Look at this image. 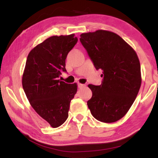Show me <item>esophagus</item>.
Wrapping results in <instances>:
<instances>
[{
  "mask_svg": "<svg viewBox=\"0 0 158 158\" xmlns=\"http://www.w3.org/2000/svg\"><path fill=\"white\" fill-rule=\"evenodd\" d=\"M78 87H79V88H84V87H85V85H84V84H81V83H79V84H78Z\"/></svg>",
  "mask_w": 158,
  "mask_h": 158,
  "instance_id": "esophagus-1",
  "label": "esophagus"
}]
</instances>
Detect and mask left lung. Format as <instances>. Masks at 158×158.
<instances>
[{"label": "left lung", "mask_w": 158, "mask_h": 158, "mask_svg": "<svg viewBox=\"0 0 158 158\" xmlns=\"http://www.w3.org/2000/svg\"><path fill=\"white\" fill-rule=\"evenodd\" d=\"M79 39L96 69L103 73L100 85H88L92 91L87 102L90 113L101 122H116L127 114L140 88L138 56L120 36L108 30L85 32Z\"/></svg>", "instance_id": "1"}]
</instances>
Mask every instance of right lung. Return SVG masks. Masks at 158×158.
I'll use <instances>...</instances> for the list:
<instances>
[{
	"mask_svg": "<svg viewBox=\"0 0 158 158\" xmlns=\"http://www.w3.org/2000/svg\"><path fill=\"white\" fill-rule=\"evenodd\" d=\"M78 41L75 34L53 35L30 52L22 76V85L35 112L52 128L62 125L68 117L70 101L77 84L59 79L66 71L65 59Z\"/></svg>",
	"mask_w": 158,
	"mask_h": 158,
	"instance_id": "add662e5",
	"label": "right lung"
}]
</instances>
